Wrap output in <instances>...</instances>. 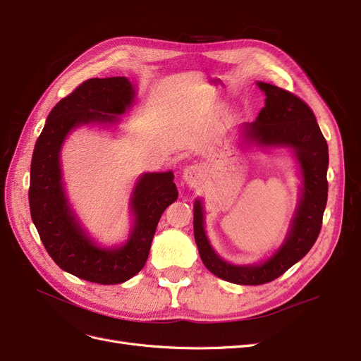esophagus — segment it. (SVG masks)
<instances>
[{"label":"esophagus","mask_w":361,"mask_h":361,"mask_svg":"<svg viewBox=\"0 0 361 361\" xmlns=\"http://www.w3.org/2000/svg\"><path fill=\"white\" fill-rule=\"evenodd\" d=\"M202 166H199V165H190V166H188L184 169V180H185V183L188 184H190V185H196L197 183H199V180H201V177H202Z\"/></svg>","instance_id":"esophagus-1"}]
</instances>
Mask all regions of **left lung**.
Segmentation results:
<instances>
[{
  "label": "left lung",
  "instance_id": "left-lung-1",
  "mask_svg": "<svg viewBox=\"0 0 361 361\" xmlns=\"http://www.w3.org/2000/svg\"><path fill=\"white\" fill-rule=\"evenodd\" d=\"M257 86L266 95L264 106L256 122L244 125V140L264 147H290L295 152L303 177L302 196L284 244L260 264H231L217 256L208 243L201 201L197 199L193 205L195 241L207 269L224 281L241 286L274 281L312 248L322 231L329 190L327 142L310 105L295 93L278 86L263 82H257Z\"/></svg>",
  "mask_w": 361,
  "mask_h": 361
}]
</instances>
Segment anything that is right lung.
I'll return each instance as SVG.
<instances>
[{"mask_svg":"<svg viewBox=\"0 0 361 361\" xmlns=\"http://www.w3.org/2000/svg\"><path fill=\"white\" fill-rule=\"evenodd\" d=\"M133 97L126 77L86 80L53 106L32 153L30 208L39 239L61 269L97 284L125 283L144 268L160 216L178 197L171 171L141 176L130 199L135 223L116 248L93 243L68 205L59 164L65 137L80 125L118 122Z\"/></svg>","mask_w":361,"mask_h":361,"instance_id":"right-lung-1","label":"right lung"}]
</instances>
